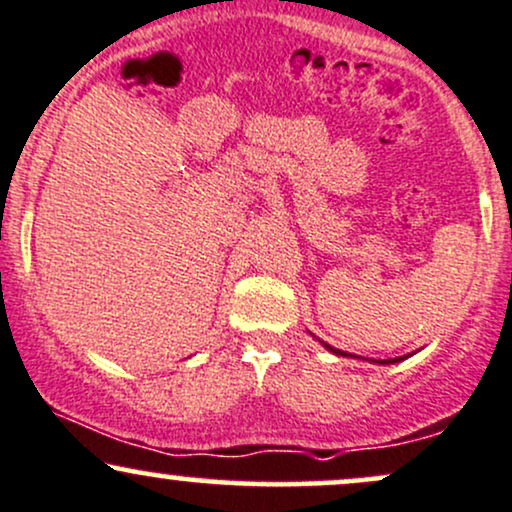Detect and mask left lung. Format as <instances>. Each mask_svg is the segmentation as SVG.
Segmentation results:
<instances>
[{
    "mask_svg": "<svg viewBox=\"0 0 512 512\" xmlns=\"http://www.w3.org/2000/svg\"><path fill=\"white\" fill-rule=\"evenodd\" d=\"M323 342V340H320ZM323 347L325 350H330L333 352V355H338V357H352V355H347V352H342V350H335V347H330L328 342H323ZM401 359H406V357H398V359H386V362H376V364H393V362H401Z\"/></svg>",
    "mask_w": 512,
    "mask_h": 512,
    "instance_id": "8db88e82",
    "label": "left lung"
}]
</instances>
